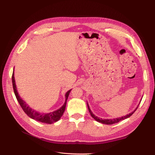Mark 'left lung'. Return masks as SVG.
Returning a JSON list of instances; mask_svg holds the SVG:
<instances>
[{
    "mask_svg": "<svg viewBox=\"0 0 155 155\" xmlns=\"http://www.w3.org/2000/svg\"><path fill=\"white\" fill-rule=\"evenodd\" d=\"M87 106H88V111H89V112H90L91 116H92L95 120H97V122H99V123H101L105 124H115V123H119V121H120V120H124V119H127V118L129 117L130 116L133 115V114L136 111V109H137V107H138V106H137V107L136 108V109H135L133 112H131V113H129V114H127L126 116H123V117H117V118L113 119H99L98 117L95 116L94 114L92 113V112L91 111L90 107H89L88 103H87Z\"/></svg>",
    "mask_w": 155,
    "mask_h": 155,
    "instance_id": "8db88e82",
    "label": "left lung"
}]
</instances>
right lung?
I'll return each mask as SVG.
<instances>
[{
	"label": "right lung",
	"instance_id": "add662e5",
	"mask_svg": "<svg viewBox=\"0 0 155 155\" xmlns=\"http://www.w3.org/2000/svg\"><path fill=\"white\" fill-rule=\"evenodd\" d=\"M12 85H13V89H14V92L15 94V95L16 97V99H17L18 102L19 103L21 107L23 109L26 114L31 117V119H33L36 120H38L39 122H41V123H46V124H52L55 123V122L58 121L61 117L63 116V112L65 110V107H66V104H67V101L68 97L69 94L71 90H69L66 94H65V101L64 104L63 105V106L60 107L59 109L56 110L55 111H53L52 112L48 113V114H41L36 110H34L33 109H32L30 107H29V105L24 102L19 96L18 91H17V88H16L15 83V79H14V71L12 73Z\"/></svg>",
	"mask_w": 155,
	"mask_h": 155
}]
</instances>
